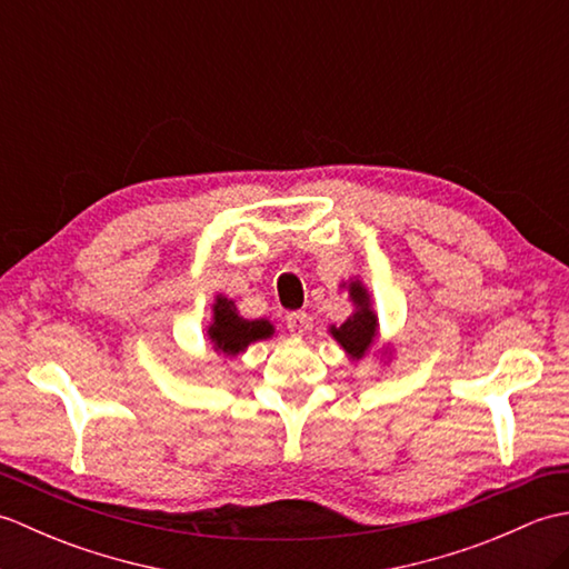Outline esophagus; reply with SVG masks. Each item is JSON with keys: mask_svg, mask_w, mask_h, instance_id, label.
I'll use <instances>...</instances> for the list:
<instances>
[{"mask_svg": "<svg viewBox=\"0 0 569 569\" xmlns=\"http://www.w3.org/2000/svg\"><path fill=\"white\" fill-rule=\"evenodd\" d=\"M286 325H288V332L300 337V335H303V332L310 328L308 312H291V316L286 318Z\"/></svg>", "mask_w": 569, "mask_h": 569, "instance_id": "1", "label": "esophagus"}]
</instances>
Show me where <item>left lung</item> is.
<instances>
[{"label":"left lung","mask_w":569,"mask_h":569,"mask_svg":"<svg viewBox=\"0 0 569 569\" xmlns=\"http://www.w3.org/2000/svg\"><path fill=\"white\" fill-rule=\"evenodd\" d=\"M347 291H349V300H352L355 312L349 316L340 328H330V335L340 345L347 357L352 361L365 359L369 349L373 347L379 337V318L377 312L371 308V296L367 291V286L359 281V278H349L347 283ZM386 352H391V349H386Z\"/></svg>","instance_id":"1"}]
</instances>
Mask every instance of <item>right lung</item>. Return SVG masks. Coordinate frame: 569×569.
Listing matches in <instances>:
<instances>
[{
  "mask_svg": "<svg viewBox=\"0 0 569 569\" xmlns=\"http://www.w3.org/2000/svg\"><path fill=\"white\" fill-rule=\"evenodd\" d=\"M208 337L217 355L232 359L247 352L251 342L269 340L273 337V325L269 320H247L237 312L234 300L217 296L212 303V322L208 328Z\"/></svg>",
  "mask_w": 569,
  "mask_h": 569,
  "instance_id": "add662e5",
  "label": "right lung"
}]
</instances>
